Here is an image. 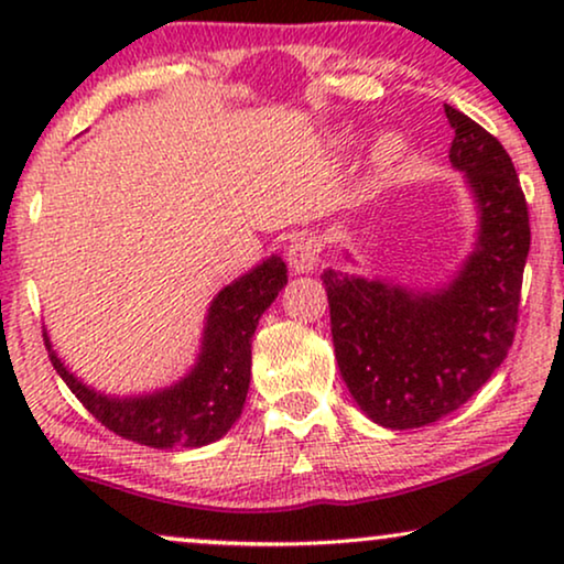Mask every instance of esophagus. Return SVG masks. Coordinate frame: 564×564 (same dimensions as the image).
<instances>
[{"instance_id":"obj_1","label":"esophagus","mask_w":564,"mask_h":564,"mask_svg":"<svg viewBox=\"0 0 564 564\" xmlns=\"http://www.w3.org/2000/svg\"><path fill=\"white\" fill-rule=\"evenodd\" d=\"M321 251H323L321 236L300 234V236L292 238V243L288 249V264L295 274H307V272H313L315 267H318Z\"/></svg>"}]
</instances>
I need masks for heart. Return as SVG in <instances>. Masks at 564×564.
Wrapping results in <instances>:
<instances>
[{"label": "heart", "instance_id": "heart-1", "mask_svg": "<svg viewBox=\"0 0 564 564\" xmlns=\"http://www.w3.org/2000/svg\"><path fill=\"white\" fill-rule=\"evenodd\" d=\"M403 151V143H400L398 135H382L380 143H377V161L380 164H392Z\"/></svg>", "mask_w": 564, "mask_h": 564}]
</instances>
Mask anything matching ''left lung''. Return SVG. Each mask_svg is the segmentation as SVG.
<instances>
[{"label": "left lung", "mask_w": 564, "mask_h": 564, "mask_svg": "<svg viewBox=\"0 0 564 564\" xmlns=\"http://www.w3.org/2000/svg\"><path fill=\"white\" fill-rule=\"evenodd\" d=\"M449 161L473 187L480 230L438 290L326 269L330 334L351 398L384 429L429 426L465 405L506 359L519 323L531 230L513 161L496 135L444 105Z\"/></svg>", "instance_id": "1"}]
</instances>
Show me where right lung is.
<instances>
[{
    "label": "right lung",
    "mask_w": 564,
    "mask_h": 564,
    "mask_svg": "<svg viewBox=\"0 0 564 564\" xmlns=\"http://www.w3.org/2000/svg\"><path fill=\"white\" fill-rule=\"evenodd\" d=\"M288 284V267L269 257L223 288L207 311L203 349L195 367L172 388L151 395L110 398L68 372L51 349V365L82 405L112 434L153 449H192L226 436L243 411L251 382V338L261 313Z\"/></svg>",
    "instance_id": "right-lung-1"
}]
</instances>
